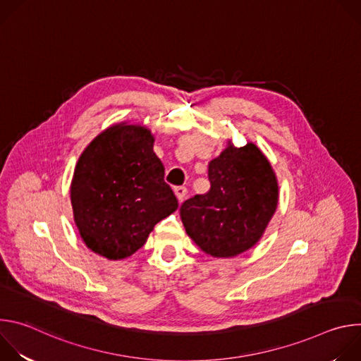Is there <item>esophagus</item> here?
<instances>
[{
  "label": "esophagus",
  "mask_w": 361,
  "mask_h": 361,
  "mask_svg": "<svg viewBox=\"0 0 361 361\" xmlns=\"http://www.w3.org/2000/svg\"><path fill=\"white\" fill-rule=\"evenodd\" d=\"M174 191H176V195H177L178 201L181 202V201L185 198V194H187V187H185V185H177V187H174Z\"/></svg>",
  "instance_id": "34e87169"
}]
</instances>
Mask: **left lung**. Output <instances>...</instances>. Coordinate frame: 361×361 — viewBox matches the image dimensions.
<instances>
[{
    "mask_svg": "<svg viewBox=\"0 0 361 361\" xmlns=\"http://www.w3.org/2000/svg\"><path fill=\"white\" fill-rule=\"evenodd\" d=\"M210 190L181 204L187 234L213 257L251 248L269 226L279 201L276 174L254 144H231L209 164Z\"/></svg>",
    "mask_w": 361,
    "mask_h": 361,
    "instance_id": "8db88e82",
    "label": "left lung"
}]
</instances>
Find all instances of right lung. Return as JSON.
Listing matches in <instances>:
<instances>
[{
  "instance_id": "1",
  "label": "right lung",
  "mask_w": 361,
  "mask_h": 361,
  "mask_svg": "<svg viewBox=\"0 0 361 361\" xmlns=\"http://www.w3.org/2000/svg\"><path fill=\"white\" fill-rule=\"evenodd\" d=\"M152 144L144 127L113 126L91 141L75 166V224L87 247L109 260L134 254L178 207Z\"/></svg>"
}]
</instances>
